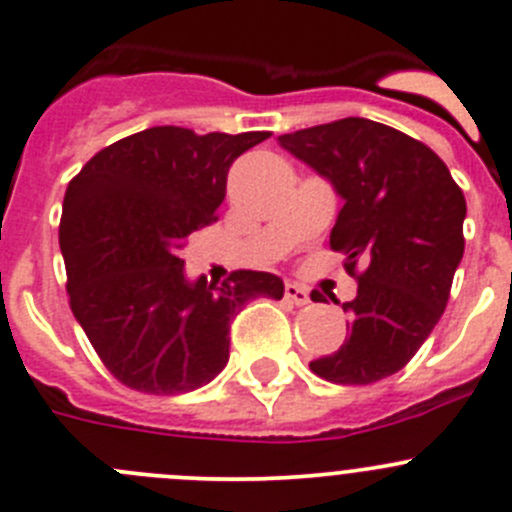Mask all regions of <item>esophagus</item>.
Instances as JSON below:
<instances>
[{
  "mask_svg": "<svg viewBox=\"0 0 512 512\" xmlns=\"http://www.w3.org/2000/svg\"><path fill=\"white\" fill-rule=\"evenodd\" d=\"M285 298H288L290 303H295V305H308L310 303L308 288H303V285H298V283H285Z\"/></svg>",
  "mask_w": 512,
  "mask_h": 512,
  "instance_id": "34e87169",
  "label": "esophagus"
}]
</instances>
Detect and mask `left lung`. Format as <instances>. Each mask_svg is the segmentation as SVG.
I'll return each mask as SVG.
<instances>
[{
	"mask_svg": "<svg viewBox=\"0 0 512 512\" xmlns=\"http://www.w3.org/2000/svg\"><path fill=\"white\" fill-rule=\"evenodd\" d=\"M278 141L343 199L331 250L346 255L343 267L358 280L356 298L343 303L348 338L310 371L333 384L386 379L409 364L447 308L465 252V194L432 148L369 118Z\"/></svg>",
	"mask_w": 512,
	"mask_h": 512,
	"instance_id": "8db88e82",
	"label": "left lung"
}]
</instances>
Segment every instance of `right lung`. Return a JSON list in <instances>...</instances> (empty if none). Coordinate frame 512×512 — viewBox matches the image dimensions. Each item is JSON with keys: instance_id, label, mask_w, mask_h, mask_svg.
<instances>
[{"instance_id": "add662e5", "label": "right lung", "mask_w": 512, "mask_h": 512, "mask_svg": "<svg viewBox=\"0 0 512 512\" xmlns=\"http://www.w3.org/2000/svg\"><path fill=\"white\" fill-rule=\"evenodd\" d=\"M267 131L199 133L156 126L93 156L68 184L60 250L70 308L123 386L184 394L229 361V323L255 298L280 300L278 275L234 270L189 283L179 252L217 222L229 166Z\"/></svg>"}]
</instances>
